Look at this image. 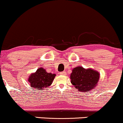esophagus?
<instances>
[{"instance_id":"obj_1","label":"esophagus","mask_w":123,"mask_h":123,"mask_svg":"<svg viewBox=\"0 0 123 123\" xmlns=\"http://www.w3.org/2000/svg\"><path fill=\"white\" fill-rule=\"evenodd\" d=\"M59 74L62 75H66V72H65V71L60 72V73H59Z\"/></svg>"}]
</instances>
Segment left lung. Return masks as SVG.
<instances>
[{"label":"left lung","instance_id":"8db88e82","mask_svg":"<svg viewBox=\"0 0 123 123\" xmlns=\"http://www.w3.org/2000/svg\"><path fill=\"white\" fill-rule=\"evenodd\" d=\"M71 82L80 92L89 91L96 87L99 78L98 72L92 69L86 70L77 67L73 70L70 76Z\"/></svg>","mask_w":123,"mask_h":123}]
</instances>
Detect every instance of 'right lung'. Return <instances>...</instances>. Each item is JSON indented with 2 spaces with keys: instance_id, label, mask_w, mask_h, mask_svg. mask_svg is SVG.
<instances>
[{
  "instance_id": "obj_1",
  "label": "right lung",
  "mask_w": 123,
  "mask_h": 123,
  "mask_svg": "<svg viewBox=\"0 0 123 123\" xmlns=\"http://www.w3.org/2000/svg\"><path fill=\"white\" fill-rule=\"evenodd\" d=\"M55 76V74L48 73L43 68H40L35 73L30 75L28 81L31 87L42 90L52 84Z\"/></svg>"
}]
</instances>
